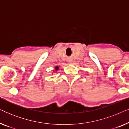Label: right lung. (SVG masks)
<instances>
[{
	"label": "right lung",
	"instance_id": "obj_1",
	"mask_svg": "<svg viewBox=\"0 0 129 129\" xmlns=\"http://www.w3.org/2000/svg\"><path fill=\"white\" fill-rule=\"evenodd\" d=\"M58 69H59V67H58V66H56V67H55V70H57Z\"/></svg>",
	"mask_w": 129,
	"mask_h": 129
}]
</instances>
